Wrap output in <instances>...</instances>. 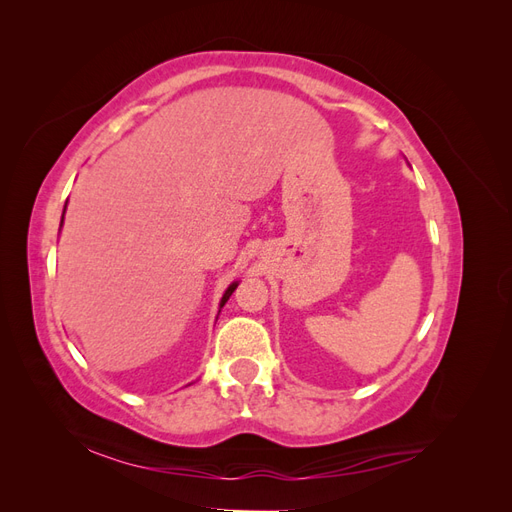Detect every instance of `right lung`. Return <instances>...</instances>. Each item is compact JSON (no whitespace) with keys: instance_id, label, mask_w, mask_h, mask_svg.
<instances>
[{"instance_id":"1","label":"right lung","mask_w":512,"mask_h":512,"mask_svg":"<svg viewBox=\"0 0 512 512\" xmlns=\"http://www.w3.org/2000/svg\"><path fill=\"white\" fill-rule=\"evenodd\" d=\"M64 213H66V207H64ZM61 224H64V215H61ZM61 224H59V226H61ZM237 286H239V282H232V284H230V286L226 288V292H224V297H222V301H220V309H222V307L226 305V301L230 299V294H232V292H235V288H237Z\"/></svg>"}]
</instances>
